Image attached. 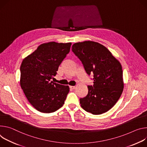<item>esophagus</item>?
Returning a JSON list of instances; mask_svg holds the SVG:
<instances>
[{
    "mask_svg": "<svg viewBox=\"0 0 147 147\" xmlns=\"http://www.w3.org/2000/svg\"><path fill=\"white\" fill-rule=\"evenodd\" d=\"M69 88H70L71 89L73 90V89H75V86H69Z\"/></svg>",
    "mask_w": 147,
    "mask_h": 147,
    "instance_id": "obj_1",
    "label": "esophagus"
}]
</instances>
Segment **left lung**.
Wrapping results in <instances>:
<instances>
[{
    "label": "left lung",
    "mask_w": 147,
    "mask_h": 147,
    "mask_svg": "<svg viewBox=\"0 0 147 147\" xmlns=\"http://www.w3.org/2000/svg\"><path fill=\"white\" fill-rule=\"evenodd\" d=\"M72 51L88 75L93 74V85L88 86V94L80 99L81 107L95 115L107 111L115 105L123 90L121 63L106 47L96 42L75 43Z\"/></svg>",
    "instance_id": "8db88e82"
}]
</instances>
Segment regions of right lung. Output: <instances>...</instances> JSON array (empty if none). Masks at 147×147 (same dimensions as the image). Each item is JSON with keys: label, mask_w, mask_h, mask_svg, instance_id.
<instances>
[{"label": "right lung", "mask_w": 147, "mask_h": 147, "mask_svg": "<svg viewBox=\"0 0 147 147\" xmlns=\"http://www.w3.org/2000/svg\"><path fill=\"white\" fill-rule=\"evenodd\" d=\"M71 44L55 42L42 44L22 63L21 88L30 104L40 112H54L64 104L69 86L51 80L69 53Z\"/></svg>", "instance_id": "obj_1"}]
</instances>
